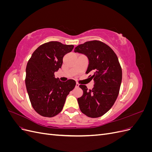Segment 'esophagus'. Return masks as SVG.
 I'll use <instances>...</instances> for the list:
<instances>
[{"mask_svg":"<svg viewBox=\"0 0 152 152\" xmlns=\"http://www.w3.org/2000/svg\"><path fill=\"white\" fill-rule=\"evenodd\" d=\"M79 87V84H78V83H76V85H75L76 88H78V87Z\"/></svg>","mask_w":152,"mask_h":152,"instance_id":"obj_1","label":"esophagus"}]
</instances>
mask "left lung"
Here are the masks:
<instances>
[{"mask_svg":"<svg viewBox=\"0 0 152 152\" xmlns=\"http://www.w3.org/2000/svg\"><path fill=\"white\" fill-rule=\"evenodd\" d=\"M74 52L88 59L86 73H93L90 78L95 82L89 91L85 85L79 86L83 91V95L77 99L80 109L87 117L102 116L112 107L120 90L122 73L118 58L108 45L98 40L80 44Z\"/></svg>","mask_w":152,"mask_h":152,"instance_id":"left-lung-1","label":"left lung"}]
</instances>
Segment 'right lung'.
Returning <instances> with one entry per match:
<instances>
[{
	"mask_svg": "<svg viewBox=\"0 0 152 152\" xmlns=\"http://www.w3.org/2000/svg\"><path fill=\"white\" fill-rule=\"evenodd\" d=\"M73 47L57 41L45 43L35 50L27 63L26 90L32 107L40 115L53 117L61 112L66 96L75 86L74 80L61 82L54 76L61 67L64 56Z\"/></svg>",
	"mask_w": 152,
	"mask_h": 152,
	"instance_id": "add662e5",
	"label": "right lung"
}]
</instances>
